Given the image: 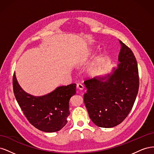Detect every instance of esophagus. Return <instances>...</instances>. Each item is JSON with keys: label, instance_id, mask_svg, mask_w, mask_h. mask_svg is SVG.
I'll list each match as a JSON object with an SVG mask.
<instances>
[{"label": "esophagus", "instance_id": "obj_1", "mask_svg": "<svg viewBox=\"0 0 154 154\" xmlns=\"http://www.w3.org/2000/svg\"><path fill=\"white\" fill-rule=\"evenodd\" d=\"M76 87L78 89H80V90H83V88H84V87H83V85L81 84V83H77Z\"/></svg>", "mask_w": 154, "mask_h": 154}]
</instances>
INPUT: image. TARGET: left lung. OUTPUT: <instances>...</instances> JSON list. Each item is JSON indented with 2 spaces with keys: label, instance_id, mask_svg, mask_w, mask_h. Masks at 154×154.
<instances>
[{
  "label": "left lung",
  "instance_id": "8db88e82",
  "mask_svg": "<svg viewBox=\"0 0 154 154\" xmlns=\"http://www.w3.org/2000/svg\"><path fill=\"white\" fill-rule=\"evenodd\" d=\"M117 68L110 74L84 82L87 88L84 103L92 122L102 128H112L127 117L136 101L139 80L136 57L119 40Z\"/></svg>",
  "mask_w": 154,
  "mask_h": 154
}]
</instances>
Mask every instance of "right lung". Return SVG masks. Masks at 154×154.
I'll return each instance as SVG.
<instances>
[{
    "instance_id": "1",
    "label": "right lung",
    "mask_w": 154,
    "mask_h": 154,
    "mask_svg": "<svg viewBox=\"0 0 154 154\" xmlns=\"http://www.w3.org/2000/svg\"><path fill=\"white\" fill-rule=\"evenodd\" d=\"M76 85L60 86L46 95L34 96L20 87L15 73L13 77V92L23 113L32 125L45 132L59 131L67 124L69 100L76 94Z\"/></svg>"
}]
</instances>
